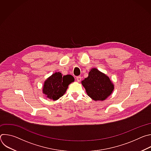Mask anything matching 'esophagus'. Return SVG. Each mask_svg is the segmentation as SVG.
I'll use <instances>...</instances> for the list:
<instances>
[{
  "mask_svg": "<svg viewBox=\"0 0 151 151\" xmlns=\"http://www.w3.org/2000/svg\"><path fill=\"white\" fill-rule=\"evenodd\" d=\"M76 80H77V81L79 82H80L81 81V79H82V78H81V76H77L76 77Z\"/></svg>",
  "mask_w": 151,
  "mask_h": 151,
  "instance_id": "34e87169",
  "label": "esophagus"
}]
</instances>
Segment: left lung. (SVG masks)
Instances as JSON below:
<instances>
[{"mask_svg": "<svg viewBox=\"0 0 151 151\" xmlns=\"http://www.w3.org/2000/svg\"><path fill=\"white\" fill-rule=\"evenodd\" d=\"M87 95L94 101H104L114 90V85L106 74L96 68L91 69L88 76L81 82Z\"/></svg>", "mask_w": 151, "mask_h": 151, "instance_id": "left-lung-1", "label": "left lung"}]
</instances>
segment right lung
Here are the masks:
<instances>
[{"label":"right lung","mask_w":151,"mask_h":151,"mask_svg":"<svg viewBox=\"0 0 151 151\" xmlns=\"http://www.w3.org/2000/svg\"><path fill=\"white\" fill-rule=\"evenodd\" d=\"M74 81L73 76L70 75L63 76L60 72H55L45 81L42 93L47 98L57 100L65 94L69 85Z\"/></svg>","instance_id":"obj_1"}]
</instances>
